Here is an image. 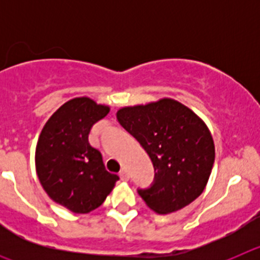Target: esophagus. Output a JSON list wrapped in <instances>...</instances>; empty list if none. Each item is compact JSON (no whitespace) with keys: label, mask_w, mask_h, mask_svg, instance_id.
<instances>
[{"label":"esophagus","mask_w":260,"mask_h":260,"mask_svg":"<svg viewBox=\"0 0 260 260\" xmlns=\"http://www.w3.org/2000/svg\"><path fill=\"white\" fill-rule=\"evenodd\" d=\"M119 177H121V180L123 181L128 180V172L126 168H122V169H121V172H119Z\"/></svg>","instance_id":"1"}]
</instances>
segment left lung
<instances>
[{
  "label": "left lung",
  "mask_w": 260,
  "mask_h": 260,
  "mask_svg": "<svg viewBox=\"0 0 260 260\" xmlns=\"http://www.w3.org/2000/svg\"><path fill=\"white\" fill-rule=\"evenodd\" d=\"M117 119L141 143L155 168L153 185L138 190L151 210L160 215L176 212L203 192L215 161V144L198 114L164 98L121 108Z\"/></svg>",
  "instance_id": "obj_1"
}]
</instances>
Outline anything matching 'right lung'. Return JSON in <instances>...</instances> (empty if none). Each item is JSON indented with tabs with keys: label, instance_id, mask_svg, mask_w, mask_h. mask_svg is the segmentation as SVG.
<instances>
[{
	"label": "right lung",
	"instance_id": "obj_1",
	"mask_svg": "<svg viewBox=\"0 0 260 260\" xmlns=\"http://www.w3.org/2000/svg\"><path fill=\"white\" fill-rule=\"evenodd\" d=\"M92 99H71L50 116L36 144V173L53 202L75 213L104 203L119 180L105 169L100 151L88 142L93 123L109 113Z\"/></svg>",
	"mask_w": 260,
	"mask_h": 260
}]
</instances>
